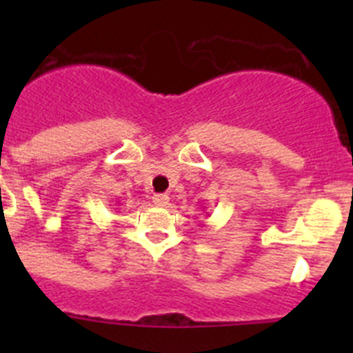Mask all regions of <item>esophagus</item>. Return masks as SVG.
I'll return each instance as SVG.
<instances>
[{
	"label": "esophagus",
	"instance_id": "obj_1",
	"mask_svg": "<svg viewBox=\"0 0 353 353\" xmlns=\"http://www.w3.org/2000/svg\"><path fill=\"white\" fill-rule=\"evenodd\" d=\"M152 201H154L157 206H165L167 203H169V196H167V194H163V193H157V194H154V196H152Z\"/></svg>",
	"mask_w": 353,
	"mask_h": 353
}]
</instances>
